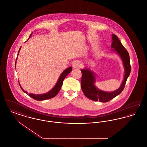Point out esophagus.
Here are the masks:
<instances>
[{
  "instance_id": "1",
  "label": "esophagus",
  "mask_w": 147,
  "mask_h": 147,
  "mask_svg": "<svg viewBox=\"0 0 147 147\" xmlns=\"http://www.w3.org/2000/svg\"><path fill=\"white\" fill-rule=\"evenodd\" d=\"M82 63L80 61H75L73 63V67L74 68H80L82 67Z\"/></svg>"
}]
</instances>
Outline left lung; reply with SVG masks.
<instances>
[{"instance_id":"1","label":"left lung","mask_w":147,"mask_h":147,"mask_svg":"<svg viewBox=\"0 0 147 147\" xmlns=\"http://www.w3.org/2000/svg\"><path fill=\"white\" fill-rule=\"evenodd\" d=\"M113 42L111 48L113 51L117 52L121 57L125 68V75L121 86L112 92H106L96 88L94 86L95 78L94 74L90 70L82 69L81 88L84 94L87 98L94 101L105 103L109 102L116 96L121 94L123 90L127 80L129 76L131 70L129 55L128 51L121 43L118 37L112 34Z\"/></svg>"}]
</instances>
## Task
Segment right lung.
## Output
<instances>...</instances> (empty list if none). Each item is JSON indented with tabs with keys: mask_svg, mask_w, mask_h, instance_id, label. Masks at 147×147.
I'll use <instances>...</instances> for the list:
<instances>
[{
	"mask_svg": "<svg viewBox=\"0 0 147 147\" xmlns=\"http://www.w3.org/2000/svg\"><path fill=\"white\" fill-rule=\"evenodd\" d=\"M32 35V34H30V35ZM30 35L29 36V38L30 37ZM20 48H21V47L19 48V52ZM19 52H18V53H19ZM71 71V67H69L68 68H67L65 70H64L63 71V72L61 73V76L59 77V78L56 85L54 86V88L52 89V90H51L48 93H47L45 94H34L30 93V94H28V95H29L30 97H32V98H33L34 99L36 100H44L49 99H51V98L54 97L55 96L57 95V94L59 93V90H61V87L62 86L64 79H65L66 76L69 74ZM19 86H20L21 89H22V90L24 93L27 94V92L26 91H25L23 89V88H22V86H20V84H19Z\"/></svg>",
	"mask_w": 147,
	"mask_h": 147,
	"instance_id": "right-lung-1",
	"label": "right lung"
}]
</instances>
